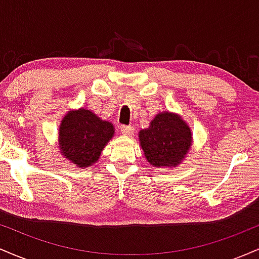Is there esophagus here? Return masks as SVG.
Instances as JSON below:
<instances>
[{"label": "esophagus", "instance_id": "1", "mask_svg": "<svg viewBox=\"0 0 259 259\" xmlns=\"http://www.w3.org/2000/svg\"><path fill=\"white\" fill-rule=\"evenodd\" d=\"M120 132L121 134H124V135H132L134 133V127L132 125H121Z\"/></svg>", "mask_w": 259, "mask_h": 259}]
</instances>
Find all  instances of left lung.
Wrapping results in <instances>:
<instances>
[{
    "label": "left lung",
    "mask_w": 259,
    "mask_h": 259,
    "mask_svg": "<svg viewBox=\"0 0 259 259\" xmlns=\"http://www.w3.org/2000/svg\"><path fill=\"white\" fill-rule=\"evenodd\" d=\"M140 144L154 167H175L184 159L191 145V132L179 115L159 113L147 129L139 134Z\"/></svg>",
    "instance_id": "obj_1"
}]
</instances>
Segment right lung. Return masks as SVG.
<instances>
[{"mask_svg":"<svg viewBox=\"0 0 259 259\" xmlns=\"http://www.w3.org/2000/svg\"><path fill=\"white\" fill-rule=\"evenodd\" d=\"M114 127L88 109L69 112L59 127V148L65 158L85 168L100 158L101 151L112 139Z\"/></svg>","mask_w":259,"mask_h":259,"instance_id":"1","label":"right lung"}]
</instances>
